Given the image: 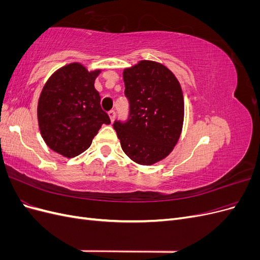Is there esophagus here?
<instances>
[{"label": "esophagus", "instance_id": "esophagus-1", "mask_svg": "<svg viewBox=\"0 0 260 260\" xmlns=\"http://www.w3.org/2000/svg\"><path fill=\"white\" fill-rule=\"evenodd\" d=\"M108 116H109V118H111V121L112 122H114V120H115V117H116V113L114 112V111H111L108 113Z\"/></svg>", "mask_w": 260, "mask_h": 260}]
</instances>
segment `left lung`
<instances>
[{
	"label": "left lung",
	"mask_w": 260,
	"mask_h": 260,
	"mask_svg": "<svg viewBox=\"0 0 260 260\" xmlns=\"http://www.w3.org/2000/svg\"><path fill=\"white\" fill-rule=\"evenodd\" d=\"M122 75L130 113L125 122L115 121L114 129L124 154L149 166L178 143L184 119L182 89L170 69L153 60H140Z\"/></svg>",
	"instance_id": "left-lung-1"
}]
</instances>
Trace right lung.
Segmentation results:
<instances>
[{
    "label": "right lung",
    "instance_id": "1",
    "mask_svg": "<svg viewBox=\"0 0 260 260\" xmlns=\"http://www.w3.org/2000/svg\"><path fill=\"white\" fill-rule=\"evenodd\" d=\"M100 74L101 69L89 72L72 62L49 78L39 98L38 122L44 142L67 158L86 151L102 124L111 123L94 88Z\"/></svg>",
    "mask_w": 260,
    "mask_h": 260
}]
</instances>
